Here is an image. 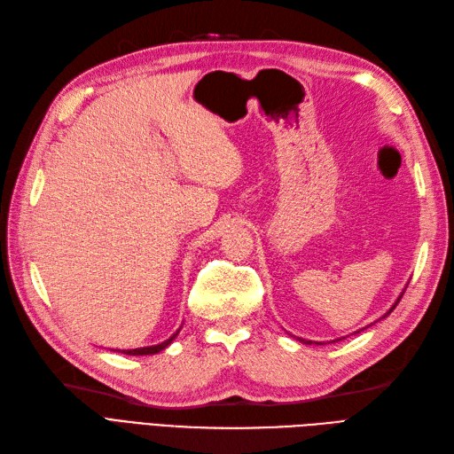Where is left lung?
<instances>
[{"instance_id": "1", "label": "left lung", "mask_w": 454, "mask_h": 454, "mask_svg": "<svg viewBox=\"0 0 454 454\" xmlns=\"http://www.w3.org/2000/svg\"><path fill=\"white\" fill-rule=\"evenodd\" d=\"M402 296H403V292H402V294H400V298H402ZM400 298H398V300H396V303H394V305H392V307H390V309H388V311H387V313H385V315H383V317H381V318H385V317H388V315H390V313H392V309H394V307H396V305H398V301H400ZM358 332H360V330H358ZM300 341H303V343H309V345H311V341H305V340H300ZM332 343H333V341H332Z\"/></svg>"}]
</instances>
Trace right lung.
Wrapping results in <instances>:
<instances>
[{
  "instance_id": "right-lung-1",
  "label": "right lung",
  "mask_w": 454,
  "mask_h": 454,
  "mask_svg": "<svg viewBox=\"0 0 454 454\" xmlns=\"http://www.w3.org/2000/svg\"><path fill=\"white\" fill-rule=\"evenodd\" d=\"M181 330V328H179ZM179 330L175 332L169 340H166V341H162V343H158V345H151V347H141V348H128V350H121V348H116V353H122V355H129V356H143V355H156V353H160V350H164L175 338H177V333H179Z\"/></svg>"
}]
</instances>
